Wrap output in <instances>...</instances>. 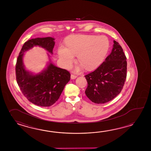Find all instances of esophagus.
<instances>
[{"label": "esophagus", "instance_id": "34e87169", "mask_svg": "<svg viewBox=\"0 0 151 151\" xmlns=\"http://www.w3.org/2000/svg\"><path fill=\"white\" fill-rule=\"evenodd\" d=\"M76 77H77V76L75 75H74V74H71V78L72 80L75 79Z\"/></svg>", "mask_w": 151, "mask_h": 151}]
</instances>
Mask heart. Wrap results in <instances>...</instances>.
Here are the masks:
<instances>
[{
    "instance_id": "b5f03b06",
    "label": "heart",
    "mask_w": 151,
    "mask_h": 151,
    "mask_svg": "<svg viewBox=\"0 0 151 151\" xmlns=\"http://www.w3.org/2000/svg\"><path fill=\"white\" fill-rule=\"evenodd\" d=\"M66 47L60 45L58 54L65 67H69L77 55V61L84 69L93 70L104 60L109 49V41L104 36L73 35L65 40Z\"/></svg>"
}]
</instances>
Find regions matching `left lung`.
I'll use <instances>...</instances> for the list:
<instances>
[{
	"label": "left lung",
	"mask_w": 151,
	"mask_h": 151,
	"mask_svg": "<svg viewBox=\"0 0 151 151\" xmlns=\"http://www.w3.org/2000/svg\"><path fill=\"white\" fill-rule=\"evenodd\" d=\"M111 54L97 69L85 76L86 95L93 102L101 104L120 93L127 76L126 57L122 47L114 40Z\"/></svg>",
	"instance_id": "1"
}]
</instances>
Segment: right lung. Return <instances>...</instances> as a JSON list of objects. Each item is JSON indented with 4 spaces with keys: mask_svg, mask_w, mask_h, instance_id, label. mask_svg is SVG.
<instances>
[{
    "mask_svg": "<svg viewBox=\"0 0 151 151\" xmlns=\"http://www.w3.org/2000/svg\"><path fill=\"white\" fill-rule=\"evenodd\" d=\"M54 40V38L48 37L27 40L22 47L16 64V80L20 91L31 103L41 107H49L58 100L70 81V74L67 70L55 66L50 60L45 69L34 75L25 69L24 52L35 46H39L52 54Z\"/></svg>",
    "mask_w": 151,
    "mask_h": 151,
    "instance_id": "add662e5",
    "label": "right lung"
}]
</instances>
